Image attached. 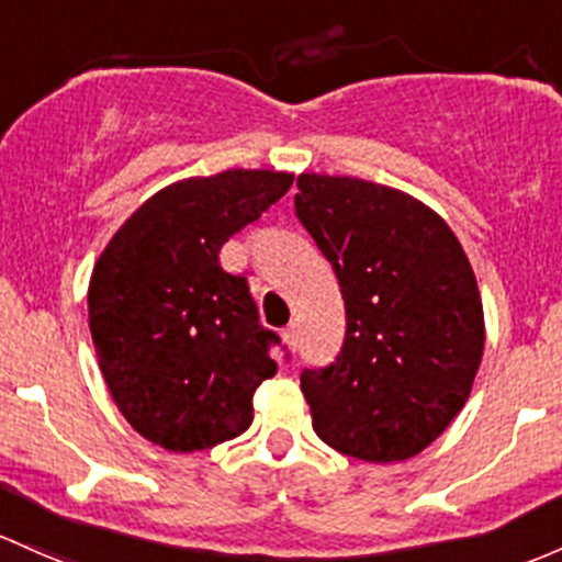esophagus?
<instances>
[{
    "label": "esophagus",
    "instance_id": "esophagus-1",
    "mask_svg": "<svg viewBox=\"0 0 562 562\" xmlns=\"http://www.w3.org/2000/svg\"><path fill=\"white\" fill-rule=\"evenodd\" d=\"M282 341L288 345V350H296V347H299V328L288 326L285 330H282Z\"/></svg>",
    "mask_w": 562,
    "mask_h": 562
}]
</instances>
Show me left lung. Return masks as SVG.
Returning <instances> with one entry per match:
<instances>
[{
	"label": "left lung",
	"instance_id": "1",
	"mask_svg": "<svg viewBox=\"0 0 562 562\" xmlns=\"http://www.w3.org/2000/svg\"><path fill=\"white\" fill-rule=\"evenodd\" d=\"M296 186V215L334 266L347 312L334 363L301 374L312 428L366 463L415 458L463 409L482 363L469 256L409 193L317 172Z\"/></svg>",
	"mask_w": 562,
	"mask_h": 562
}]
</instances>
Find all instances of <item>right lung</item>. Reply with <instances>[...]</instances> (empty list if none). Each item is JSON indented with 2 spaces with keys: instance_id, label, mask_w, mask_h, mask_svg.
I'll list each match as a JSON object with an SVG mask.
<instances>
[{
  "instance_id": "obj_1",
  "label": "right lung",
  "mask_w": 562,
  "mask_h": 562,
  "mask_svg": "<svg viewBox=\"0 0 562 562\" xmlns=\"http://www.w3.org/2000/svg\"><path fill=\"white\" fill-rule=\"evenodd\" d=\"M293 186L291 172L228 169L172 182L117 228L93 266L88 326L128 425L169 452L245 434L252 395L277 374L274 330L221 247Z\"/></svg>"
}]
</instances>
